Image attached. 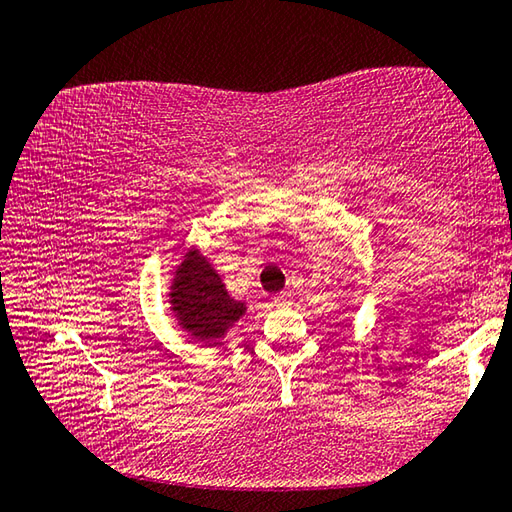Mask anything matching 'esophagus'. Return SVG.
I'll return each instance as SVG.
<instances>
[{"mask_svg": "<svg viewBox=\"0 0 512 512\" xmlns=\"http://www.w3.org/2000/svg\"><path fill=\"white\" fill-rule=\"evenodd\" d=\"M273 306H277V309H284V306H291V295L288 293H280L273 297Z\"/></svg>", "mask_w": 512, "mask_h": 512, "instance_id": "obj_1", "label": "esophagus"}]
</instances>
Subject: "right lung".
<instances>
[{
	"instance_id": "right-lung-1",
	"label": "right lung",
	"mask_w": 512,
	"mask_h": 512,
	"mask_svg": "<svg viewBox=\"0 0 512 512\" xmlns=\"http://www.w3.org/2000/svg\"><path fill=\"white\" fill-rule=\"evenodd\" d=\"M172 309L194 340L217 342L244 315L246 306L235 302L219 275L197 250L185 255L172 284Z\"/></svg>"
}]
</instances>
